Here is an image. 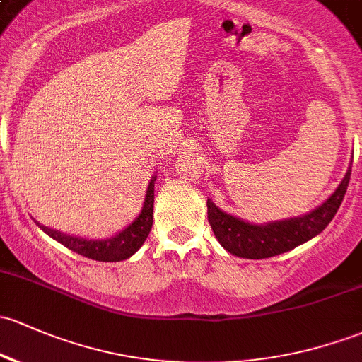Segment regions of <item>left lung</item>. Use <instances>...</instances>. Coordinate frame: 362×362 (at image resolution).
Masks as SVG:
<instances>
[{"instance_id":"8db88e82","label":"left lung","mask_w":362,"mask_h":362,"mask_svg":"<svg viewBox=\"0 0 362 362\" xmlns=\"http://www.w3.org/2000/svg\"><path fill=\"white\" fill-rule=\"evenodd\" d=\"M351 181V167L332 197L304 216L266 224H250L216 207L207 200L209 223L219 243L236 257L267 259L285 254L298 245L309 242L329 224L344 200Z\"/></svg>"}]
</instances>
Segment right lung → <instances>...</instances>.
<instances>
[{
    "label": "right lung",
    "mask_w": 362,
    "mask_h": 362,
    "mask_svg": "<svg viewBox=\"0 0 362 362\" xmlns=\"http://www.w3.org/2000/svg\"><path fill=\"white\" fill-rule=\"evenodd\" d=\"M157 176H151L148 189H146L145 204H143L141 212L136 217L133 223L126 229L119 231L117 235L107 240H86L81 236L65 235V233L57 231V229L46 228L42 224L36 223L42 231L58 243L65 245L69 250L76 252V254L84 255V257L100 260V262H119V260L129 259L131 255L141 248L145 243L146 236L150 235L151 224H153V186Z\"/></svg>",
    "instance_id": "add662e5"
}]
</instances>
